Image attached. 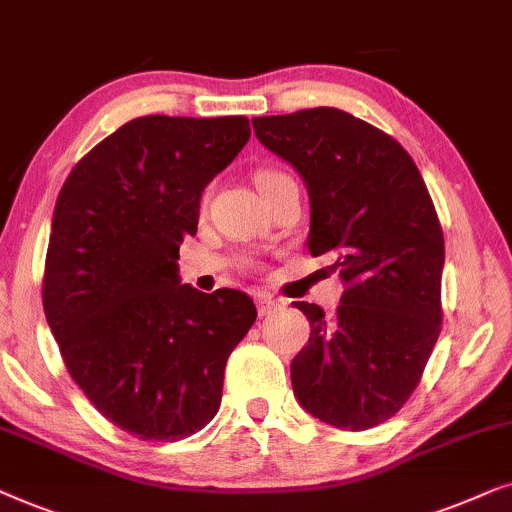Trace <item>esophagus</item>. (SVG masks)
<instances>
[{
	"label": "esophagus",
	"instance_id": "1",
	"mask_svg": "<svg viewBox=\"0 0 512 512\" xmlns=\"http://www.w3.org/2000/svg\"><path fill=\"white\" fill-rule=\"evenodd\" d=\"M276 309H281V302L264 295L257 297V311H260V316H269V313H274Z\"/></svg>",
	"mask_w": 512,
	"mask_h": 512
}]
</instances>
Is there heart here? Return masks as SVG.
Returning a JSON list of instances; mask_svg holds the SVG:
<instances>
[{
	"instance_id": "1",
	"label": "heart",
	"mask_w": 512,
	"mask_h": 512,
	"mask_svg": "<svg viewBox=\"0 0 512 512\" xmlns=\"http://www.w3.org/2000/svg\"><path fill=\"white\" fill-rule=\"evenodd\" d=\"M285 173H281V170H276V168H260L255 173V185H257V189H267L271 182L274 180H278V177H283Z\"/></svg>"
}]
</instances>
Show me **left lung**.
<instances>
[{
  "instance_id": "1",
  "label": "left lung",
  "mask_w": 512,
  "mask_h": 512,
  "mask_svg": "<svg viewBox=\"0 0 512 512\" xmlns=\"http://www.w3.org/2000/svg\"><path fill=\"white\" fill-rule=\"evenodd\" d=\"M257 140L304 177L309 252L330 255L346 290L292 360L299 405L325 424H384L419 386L442 325L445 238L424 177L400 142L335 107L252 119Z\"/></svg>"
}]
</instances>
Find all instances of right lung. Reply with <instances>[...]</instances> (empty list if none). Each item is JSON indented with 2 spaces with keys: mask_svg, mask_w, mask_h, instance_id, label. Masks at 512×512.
Masks as SVG:
<instances>
[{
  "mask_svg": "<svg viewBox=\"0 0 512 512\" xmlns=\"http://www.w3.org/2000/svg\"><path fill=\"white\" fill-rule=\"evenodd\" d=\"M250 138L245 117L149 114L98 142L53 210L42 299L63 363L107 421L175 442L220 410L224 367L257 309L180 285L201 192Z\"/></svg>",
  "mask_w": 512,
  "mask_h": 512,
  "instance_id": "right-lung-1",
  "label": "right lung"
}]
</instances>
